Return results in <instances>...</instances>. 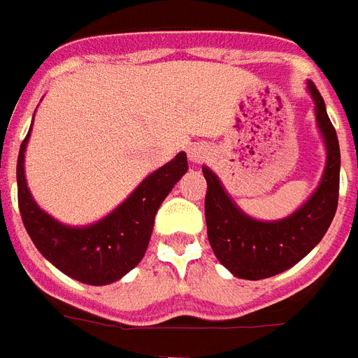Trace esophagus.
I'll use <instances>...</instances> for the list:
<instances>
[{"label": "esophagus", "mask_w": 358, "mask_h": 358, "mask_svg": "<svg viewBox=\"0 0 358 358\" xmlns=\"http://www.w3.org/2000/svg\"><path fill=\"white\" fill-rule=\"evenodd\" d=\"M206 156H208V148L204 146V144H192L191 148H189V158H191V162H194V164L202 162Z\"/></svg>", "instance_id": "esophagus-1"}]
</instances>
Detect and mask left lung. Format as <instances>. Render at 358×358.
<instances>
[{"instance_id": "left-lung-1", "label": "left lung", "mask_w": 358, "mask_h": 358, "mask_svg": "<svg viewBox=\"0 0 358 358\" xmlns=\"http://www.w3.org/2000/svg\"><path fill=\"white\" fill-rule=\"evenodd\" d=\"M308 90L316 106V121L328 150V162L320 187L301 206L281 222H258L241 212L227 196L220 179L208 167L202 173L208 183L204 214L208 241L215 258L241 280H264L295 266L313 250L328 231L339 199V143L326 103L314 83Z\"/></svg>"}]
</instances>
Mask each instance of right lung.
<instances>
[{"label": "right lung", "mask_w": 358, "mask_h": 358, "mask_svg": "<svg viewBox=\"0 0 358 358\" xmlns=\"http://www.w3.org/2000/svg\"><path fill=\"white\" fill-rule=\"evenodd\" d=\"M30 131L17 159L19 212L32 243L57 270L88 285H108L121 280L143 260L150 243L154 217L173 185L187 173V154L148 175L136 191L110 215L88 227H69L55 222L32 200L24 179V150Z\"/></svg>", "instance_id": "right-lung-1"}]
</instances>
